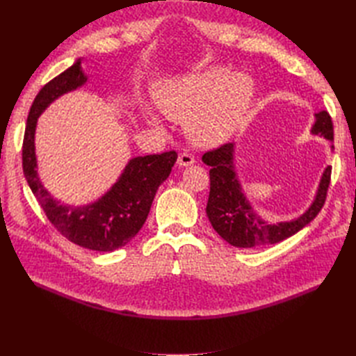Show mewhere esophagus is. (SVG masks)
Instances as JSON below:
<instances>
[{"label":"esophagus","mask_w":356,"mask_h":356,"mask_svg":"<svg viewBox=\"0 0 356 356\" xmlns=\"http://www.w3.org/2000/svg\"><path fill=\"white\" fill-rule=\"evenodd\" d=\"M195 163V157H193L190 153H181L178 156V165L179 166H191Z\"/></svg>","instance_id":"34e87169"}]
</instances>
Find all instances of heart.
Here are the masks:
<instances>
[{
    "mask_svg": "<svg viewBox=\"0 0 356 356\" xmlns=\"http://www.w3.org/2000/svg\"><path fill=\"white\" fill-rule=\"evenodd\" d=\"M255 95L254 81L225 68H209L170 81L156 96L160 111L170 120L184 122L193 141L212 145L236 132L250 110ZM145 120L160 127L149 111Z\"/></svg>",
    "mask_w": 356,
    "mask_h": 356,
    "instance_id": "heart-1",
    "label": "heart"
}]
</instances>
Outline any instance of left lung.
Masks as SVG:
<instances>
[{"instance_id": "8db88e82", "label": "left lung", "mask_w": 356, "mask_h": 356, "mask_svg": "<svg viewBox=\"0 0 356 356\" xmlns=\"http://www.w3.org/2000/svg\"><path fill=\"white\" fill-rule=\"evenodd\" d=\"M310 134L334 141L331 117L327 111L315 114V123ZM334 145H331V149ZM236 144L229 143L217 149L204 153L202 160L211 166V191L207 204V215L213 230L236 248H260L281 242L296 234L314 220L322 209L330 186L331 166H327L321 177L316 195L310 207L297 218L281 222H268L258 215L242 190L238 170L234 165Z\"/></svg>"}]
</instances>
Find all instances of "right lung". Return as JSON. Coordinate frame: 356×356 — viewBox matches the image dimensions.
<instances>
[{
  "instance_id": "obj_1",
  "label": "right lung",
  "mask_w": 356,
  "mask_h": 356,
  "mask_svg": "<svg viewBox=\"0 0 356 356\" xmlns=\"http://www.w3.org/2000/svg\"><path fill=\"white\" fill-rule=\"evenodd\" d=\"M88 75L81 59L50 80L31 105L24 136L22 160L28 184L49 221L72 243L92 251L111 252L131 242L144 225L157 188L177 161L175 152L138 156L127 161L122 175L98 200L72 207L53 197L38 177L35 129L38 117L62 95L81 88Z\"/></svg>"
}]
</instances>
